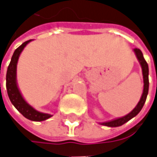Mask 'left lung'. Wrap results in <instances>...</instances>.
I'll use <instances>...</instances> for the list:
<instances>
[{"mask_svg":"<svg viewBox=\"0 0 157 157\" xmlns=\"http://www.w3.org/2000/svg\"><path fill=\"white\" fill-rule=\"evenodd\" d=\"M134 51L136 53L137 59L140 62V64L142 66L143 68V82H144V88H143V93L142 95V97L140 99V101L138 102V104L136 107L133 109L129 114H128L126 116L120 117V118H116L114 119L112 121H109V122H102L101 125H105V126H109V127H119L122 126V124H124L125 122H127L128 121H129L130 119H132L133 117L137 115L138 113L141 111V109H143V105L146 101L147 99V95H148V92H149V66L148 63L145 61L144 57L143 56L142 51L139 48H135Z\"/></svg>","mask_w":157,"mask_h":157,"instance_id":"left-lung-1","label":"left lung"}]
</instances>
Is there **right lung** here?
Returning <instances> with one entry per match:
<instances>
[{
  "instance_id": "add662e5",
  "label": "right lung",
  "mask_w": 157,
  "mask_h": 157,
  "mask_svg": "<svg viewBox=\"0 0 157 157\" xmlns=\"http://www.w3.org/2000/svg\"><path fill=\"white\" fill-rule=\"evenodd\" d=\"M31 40L23 42L19 48H17L14 52V55L11 58V62L9 63L6 75V87L9 99L11 101L12 104L15 107V109L19 111L22 116L29 119L31 121L35 122H41L44 121L48 118L51 117L52 116L48 114H44L36 111L33 109L29 104H28L23 97L20 93L19 89L16 84V65L18 62L20 54L23 50L25 46Z\"/></svg>"
}]
</instances>
